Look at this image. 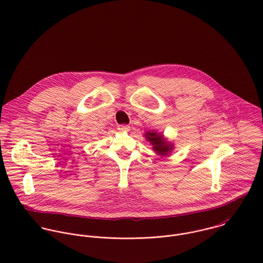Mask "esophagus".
I'll return each instance as SVG.
<instances>
[{
  "mask_svg": "<svg viewBox=\"0 0 263 263\" xmlns=\"http://www.w3.org/2000/svg\"><path fill=\"white\" fill-rule=\"evenodd\" d=\"M118 130L120 132H128L130 130V127L128 125H120L118 126Z\"/></svg>",
  "mask_w": 263,
  "mask_h": 263,
  "instance_id": "34e87169",
  "label": "esophagus"
}]
</instances>
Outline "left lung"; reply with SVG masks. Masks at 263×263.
Instances as JSON below:
<instances>
[{"label": "left lung", "mask_w": 263, "mask_h": 263, "mask_svg": "<svg viewBox=\"0 0 263 263\" xmlns=\"http://www.w3.org/2000/svg\"><path fill=\"white\" fill-rule=\"evenodd\" d=\"M143 136L146 139V141H148L149 144L152 145L154 152L161 157L168 156L174 151V143L167 140V138L163 135L162 132L151 130L145 132Z\"/></svg>", "instance_id": "left-lung-1"}]
</instances>
